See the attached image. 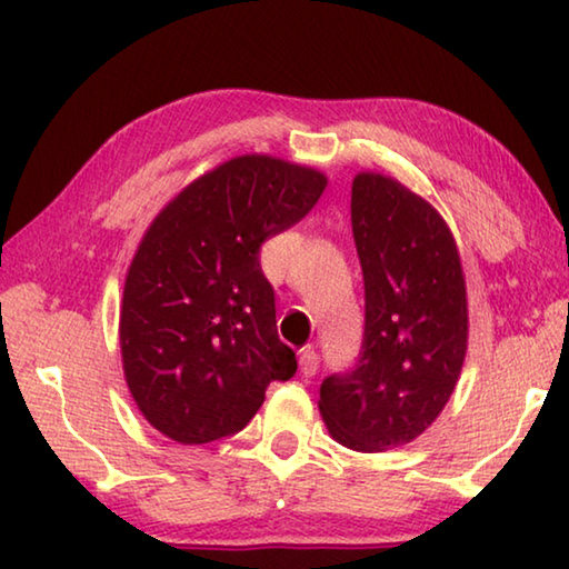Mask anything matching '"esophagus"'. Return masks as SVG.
Returning <instances> with one entry per match:
<instances>
[{
    "label": "esophagus",
    "instance_id": "34e87169",
    "mask_svg": "<svg viewBox=\"0 0 569 569\" xmlns=\"http://www.w3.org/2000/svg\"><path fill=\"white\" fill-rule=\"evenodd\" d=\"M319 363H321L319 353H316L311 346H306V349H301V353H298V366H301V373L306 379L313 377V373L319 371Z\"/></svg>",
    "mask_w": 569,
    "mask_h": 569
}]
</instances>
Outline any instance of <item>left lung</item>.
<instances>
[{
	"label": "left lung",
	"instance_id": "8db88e82",
	"mask_svg": "<svg viewBox=\"0 0 569 569\" xmlns=\"http://www.w3.org/2000/svg\"><path fill=\"white\" fill-rule=\"evenodd\" d=\"M351 226L363 271L359 361L321 383L329 435L353 451L393 449L447 407L467 356V286L437 208L399 180L359 172Z\"/></svg>",
	"mask_w": 569,
	"mask_h": 569
}]
</instances>
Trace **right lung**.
<instances>
[{
	"label": "right lung",
	"mask_w": 569,
	"mask_h": 569,
	"mask_svg": "<svg viewBox=\"0 0 569 569\" xmlns=\"http://www.w3.org/2000/svg\"><path fill=\"white\" fill-rule=\"evenodd\" d=\"M326 182L296 162L240 156L182 188L146 230L124 278L120 351L160 435L178 445L236 435L268 383L296 373L258 253L319 203Z\"/></svg>",
	"instance_id": "right-lung-1"
}]
</instances>
